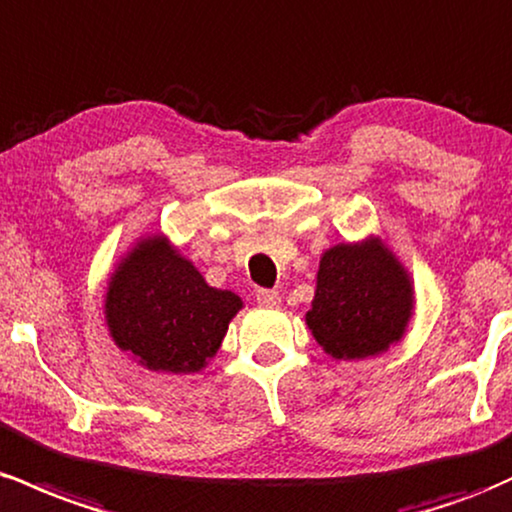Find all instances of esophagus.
Masks as SVG:
<instances>
[{"label":"esophagus","instance_id":"34e87169","mask_svg":"<svg viewBox=\"0 0 512 512\" xmlns=\"http://www.w3.org/2000/svg\"><path fill=\"white\" fill-rule=\"evenodd\" d=\"M256 302L263 304V307H278L280 295L275 290H256Z\"/></svg>","mask_w":512,"mask_h":512}]
</instances>
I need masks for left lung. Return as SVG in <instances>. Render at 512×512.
Wrapping results in <instances>:
<instances>
[{
    "label": "left lung",
    "mask_w": 512,
    "mask_h": 512,
    "mask_svg": "<svg viewBox=\"0 0 512 512\" xmlns=\"http://www.w3.org/2000/svg\"><path fill=\"white\" fill-rule=\"evenodd\" d=\"M411 307L409 275L380 239L338 244L321 256L307 326L333 358L360 360L404 336Z\"/></svg>",
    "instance_id": "1"
}]
</instances>
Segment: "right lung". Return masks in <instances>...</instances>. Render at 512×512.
I'll return each instance as SVG.
<instances>
[{"label": "right lung", "mask_w": 512, "mask_h": 512, "mask_svg": "<svg viewBox=\"0 0 512 512\" xmlns=\"http://www.w3.org/2000/svg\"><path fill=\"white\" fill-rule=\"evenodd\" d=\"M241 300L215 290L164 237L132 249L106 292V324L118 348L149 370L198 372L225 338Z\"/></svg>", "instance_id": "add662e5"}]
</instances>
